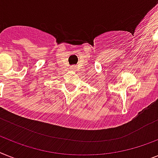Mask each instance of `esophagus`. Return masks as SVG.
<instances>
[{
    "instance_id": "esophagus-1",
    "label": "esophagus",
    "mask_w": 158,
    "mask_h": 158,
    "mask_svg": "<svg viewBox=\"0 0 158 158\" xmlns=\"http://www.w3.org/2000/svg\"><path fill=\"white\" fill-rule=\"evenodd\" d=\"M71 69H73V70H74V69H75V68H74V67H72Z\"/></svg>"
}]
</instances>
